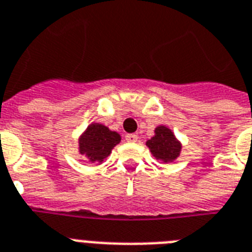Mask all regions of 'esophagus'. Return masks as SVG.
Listing matches in <instances>:
<instances>
[{
  "label": "esophagus",
  "instance_id": "34e87169",
  "mask_svg": "<svg viewBox=\"0 0 252 252\" xmlns=\"http://www.w3.org/2000/svg\"><path fill=\"white\" fill-rule=\"evenodd\" d=\"M137 138H138V137H137V134H134V133H129V134H126V142H136Z\"/></svg>",
  "mask_w": 252,
  "mask_h": 252
}]
</instances>
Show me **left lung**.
<instances>
[{"label":"left lung","mask_w":252,"mask_h":252,"mask_svg":"<svg viewBox=\"0 0 252 252\" xmlns=\"http://www.w3.org/2000/svg\"><path fill=\"white\" fill-rule=\"evenodd\" d=\"M146 145L155 158L163 161L175 160L181 151V145L176 140L172 130L164 126L155 128V136L147 141Z\"/></svg>","instance_id":"obj_1"}]
</instances>
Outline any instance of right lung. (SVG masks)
<instances>
[{
  "label": "right lung",
  "instance_id": "add662e5",
  "mask_svg": "<svg viewBox=\"0 0 252 252\" xmlns=\"http://www.w3.org/2000/svg\"><path fill=\"white\" fill-rule=\"evenodd\" d=\"M120 142L119 133L112 132L107 126L94 123L80 137V154L91 161H102L107 158L114 146Z\"/></svg>",
  "mask_w": 252,
  "mask_h": 252
}]
</instances>
